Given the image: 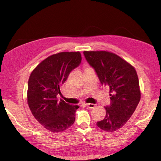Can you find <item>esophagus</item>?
<instances>
[{"label":"esophagus","mask_w":161,"mask_h":161,"mask_svg":"<svg viewBox=\"0 0 161 161\" xmlns=\"http://www.w3.org/2000/svg\"><path fill=\"white\" fill-rule=\"evenodd\" d=\"M86 106L89 108H93L95 107V104L94 103H86Z\"/></svg>","instance_id":"1"}]
</instances>
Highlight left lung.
<instances>
[{
  "label": "left lung",
  "instance_id": "left-lung-1",
  "mask_svg": "<svg viewBox=\"0 0 161 161\" xmlns=\"http://www.w3.org/2000/svg\"><path fill=\"white\" fill-rule=\"evenodd\" d=\"M102 86L109 87L110 104L106 106L105 118L97 126L113 132L126 124L141 99L139 81L134 67L116 54L107 51H84Z\"/></svg>",
  "mask_w": 161,
  "mask_h": 161
}]
</instances>
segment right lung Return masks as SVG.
Listing matches in <instances>:
<instances>
[{
  "label": "right lung",
  "instance_id": "obj_1",
  "mask_svg": "<svg viewBox=\"0 0 161 161\" xmlns=\"http://www.w3.org/2000/svg\"><path fill=\"white\" fill-rule=\"evenodd\" d=\"M80 52H64L48 57L32 71L28 80V103L32 115L46 129L60 132L74 124L80 107L57 96L72 71L81 64Z\"/></svg>",
  "mask_w": 161,
  "mask_h": 161
}]
</instances>
